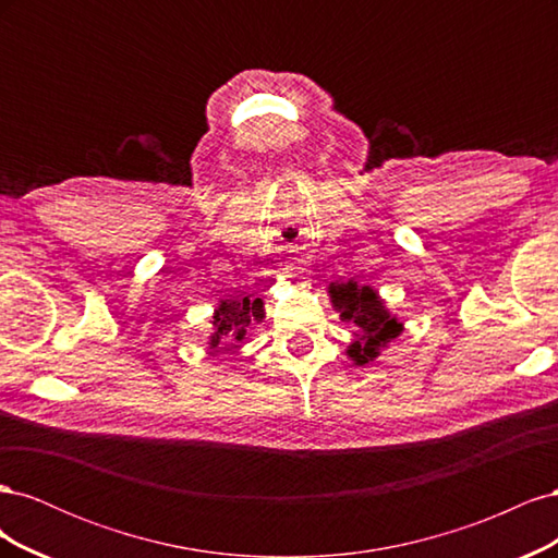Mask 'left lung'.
Wrapping results in <instances>:
<instances>
[{"instance_id": "obj_1", "label": "left lung", "mask_w": 558, "mask_h": 558, "mask_svg": "<svg viewBox=\"0 0 558 558\" xmlns=\"http://www.w3.org/2000/svg\"><path fill=\"white\" fill-rule=\"evenodd\" d=\"M332 305L342 312V318L351 320L356 328V342L349 347V356L359 365H365L381 347H386L400 332V324L396 316L384 310V302L369 286L359 283H337L330 286Z\"/></svg>"}]
</instances>
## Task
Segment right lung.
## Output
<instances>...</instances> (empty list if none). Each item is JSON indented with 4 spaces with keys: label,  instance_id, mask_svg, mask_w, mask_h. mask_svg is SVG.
Here are the masks:
<instances>
[{
    "label": "right lung",
    "instance_id": "1",
    "mask_svg": "<svg viewBox=\"0 0 558 558\" xmlns=\"http://www.w3.org/2000/svg\"><path fill=\"white\" fill-rule=\"evenodd\" d=\"M263 318V302L260 300H226L221 302V307L214 314V328L216 332L211 335V347H218L221 340H232L242 342L246 330L251 328L253 320Z\"/></svg>",
    "mask_w": 558,
    "mask_h": 558
}]
</instances>
